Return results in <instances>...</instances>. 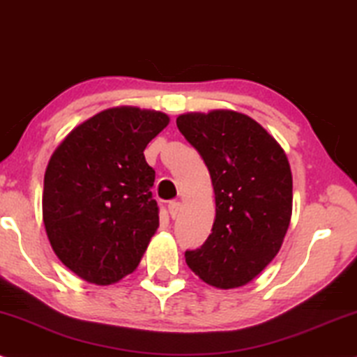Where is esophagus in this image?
<instances>
[{"mask_svg":"<svg viewBox=\"0 0 357 357\" xmlns=\"http://www.w3.org/2000/svg\"><path fill=\"white\" fill-rule=\"evenodd\" d=\"M167 209H169V214L173 220L179 216V211H181V203L179 201H171L169 204H167Z\"/></svg>","mask_w":357,"mask_h":357,"instance_id":"34e87169","label":"esophagus"}]
</instances>
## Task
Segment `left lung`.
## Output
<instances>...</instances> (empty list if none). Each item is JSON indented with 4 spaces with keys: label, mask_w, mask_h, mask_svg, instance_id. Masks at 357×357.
<instances>
[{
    "label": "left lung",
    "mask_w": 357,
    "mask_h": 357,
    "mask_svg": "<svg viewBox=\"0 0 357 357\" xmlns=\"http://www.w3.org/2000/svg\"><path fill=\"white\" fill-rule=\"evenodd\" d=\"M176 124L208 166L216 199L211 234L186 251V263L209 286L241 287L284 241L293 214L289 161L278 141L243 113H186Z\"/></svg>",
    "instance_id": "8db88e82"
}]
</instances>
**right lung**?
<instances>
[{"instance_id":"right-lung-1","label":"right lung","mask_w":357,"mask_h":357,"mask_svg":"<svg viewBox=\"0 0 357 357\" xmlns=\"http://www.w3.org/2000/svg\"><path fill=\"white\" fill-rule=\"evenodd\" d=\"M169 124L161 111L109 108L86 119L51 154L43 221L59 261L108 286L131 274L160 226L154 169L144 149Z\"/></svg>"}]
</instances>
